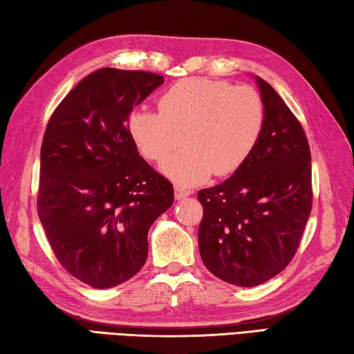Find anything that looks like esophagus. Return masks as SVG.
Masks as SVG:
<instances>
[{
  "mask_svg": "<svg viewBox=\"0 0 354 354\" xmlns=\"http://www.w3.org/2000/svg\"><path fill=\"white\" fill-rule=\"evenodd\" d=\"M191 194H192L191 189H186V187L180 186V185H177V186L174 187V196H176L177 200H182V198H185V197H189Z\"/></svg>",
  "mask_w": 354,
  "mask_h": 354,
  "instance_id": "esophagus-1",
  "label": "esophagus"
}]
</instances>
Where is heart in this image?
Listing matches in <instances>:
<instances>
[{
	"label": "heart",
	"instance_id": "1",
	"mask_svg": "<svg viewBox=\"0 0 354 354\" xmlns=\"http://www.w3.org/2000/svg\"><path fill=\"white\" fill-rule=\"evenodd\" d=\"M263 127L264 104L254 86L203 77L174 84L158 99V111L139 108L128 119L131 139L149 162L165 160L185 136L186 148L162 165L183 186L240 169Z\"/></svg>",
	"mask_w": 354,
	"mask_h": 354
}]
</instances>
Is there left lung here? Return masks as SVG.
<instances>
[{
  "instance_id": "left-lung-1",
  "label": "left lung",
  "mask_w": 354,
  "mask_h": 354,
  "mask_svg": "<svg viewBox=\"0 0 354 354\" xmlns=\"http://www.w3.org/2000/svg\"><path fill=\"white\" fill-rule=\"evenodd\" d=\"M264 127L255 149L225 182L198 191V249L206 269L254 287L283 272L299 248L313 203L304 129L278 93L257 77Z\"/></svg>"
}]
</instances>
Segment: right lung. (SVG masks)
<instances>
[{
  "label": "right lung",
  "mask_w": 354,
  "mask_h": 354,
  "mask_svg": "<svg viewBox=\"0 0 354 354\" xmlns=\"http://www.w3.org/2000/svg\"><path fill=\"white\" fill-rule=\"evenodd\" d=\"M163 76L100 68L56 106L41 145L38 215L57 261L95 288L125 283L148 257V230L174 201L168 178L139 156L133 108Z\"/></svg>",
  "instance_id": "obj_1"
}]
</instances>
